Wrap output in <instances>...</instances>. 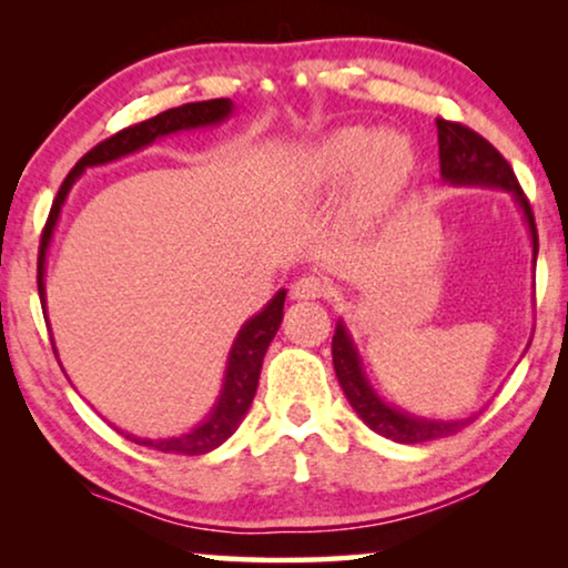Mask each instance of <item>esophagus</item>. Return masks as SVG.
<instances>
[{
	"label": "esophagus",
	"mask_w": 568,
	"mask_h": 568,
	"mask_svg": "<svg viewBox=\"0 0 568 568\" xmlns=\"http://www.w3.org/2000/svg\"><path fill=\"white\" fill-rule=\"evenodd\" d=\"M333 292L328 278L323 276H302L292 284V297L294 300H323Z\"/></svg>",
	"instance_id": "esophagus-1"
}]
</instances>
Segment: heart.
<instances>
[{"label":"heart","instance_id":"b5f03b06","mask_svg":"<svg viewBox=\"0 0 568 568\" xmlns=\"http://www.w3.org/2000/svg\"><path fill=\"white\" fill-rule=\"evenodd\" d=\"M410 170V150L400 134L367 129H338L321 139L302 160V183L328 191L356 173V201L375 206L400 189Z\"/></svg>","mask_w":568,"mask_h":568}]
</instances>
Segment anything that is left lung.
I'll list each match as a JSON object with an SVG mask.
<instances>
[{
	"label": "left lung",
	"mask_w": 568,
	"mask_h": 568,
	"mask_svg": "<svg viewBox=\"0 0 568 568\" xmlns=\"http://www.w3.org/2000/svg\"><path fill=\"white\" fill-rule=\"evenodd\" d=\"M439 136V173L442 181L449 185H486V189H501L515 196L517 206L523 209L527 227L532 240V261L538 258V230H535V216L525 191L519 189L515 170L501 158L499 150L476 131L463 126V123L437 119ZM333 369L344 390L346 400L359 414L372 432L383 437L400 442V445H422V442L442 439L449 434L460 432L470 418H457V422H434V418H418L406 410H398L379 398L375 387L369 385L362 369L359 352H356L352 336H348L344 321L336 323L333 333Z\"/></svg>",
	"instance_id": "left-lung-1"
}]
</instances>
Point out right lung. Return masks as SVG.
<instances>
[{"label":"right lung","instance_id":"obj_1","mask_svg":"<svg viewBox=\"0 0 568 568\" xmlns=\"http://www.w3.org/2000/svg\"><path fill=\"white\" fill-rule=\"evenodd\" d=\"M230 113H232L230 98L201 100V103H185V105L170 108V111L154 115V119L134 123V126L121 129L119 134L103 139V142L92 146V150L77 162L72 173H69L64 178V183H61L57 199H53L49 220H45V227L41 235V247H38V294H41V307H43L45 321H49V315H45V284H43L45 251H49L53 227H57L59 222L67 193L74 185L77 178H80L88 168L105 165V162H113L119 158H126L131 152L144 150V146H150L154 139L160 136L175 134V131H185V129L214 126V123H222L227 119ZM284 300H286V292L284 290L276 292V297L271 300L258 315H253L243 328H240L235 344L230 348L220 398H216V406L209 410V416L196 426V429L185 432L181 437H168V439L134 437V434H126L121 429L119 434H123V437L131 442H136V445L160 449V453H175V455H204L220 447L222 442H227L232 434H235L240 422L245 418L247 408H251V403L255 398V390H258L261 364H263V356H266L268 344L276 336L278 325H282ZM53 354H57V346H53Z\"/></svg>","mask_w":568,"mask_h":568}]
</instances>
